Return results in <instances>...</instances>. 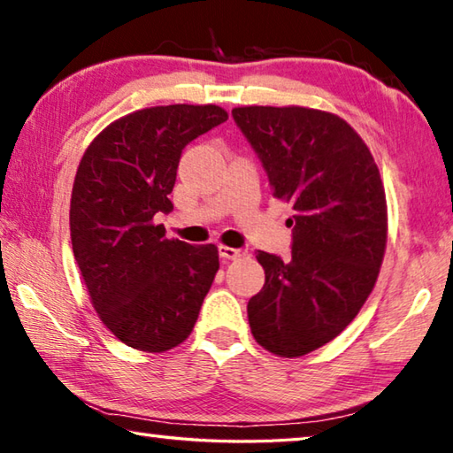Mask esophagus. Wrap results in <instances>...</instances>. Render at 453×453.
Returning a JSON list of instances; mask_svg holds the SVG:
<instances>
[{
	"label": "esophagus",
	"mask_w": 453,
	"mask_h": 453,
	"mask_svg": "<svg viewBox=\"0 0 453 453\" xmlns=\"http://www.w3.org/2000/svg\"><path fill=\"white\" fill-rule=\"evenodd\" d=\"M219 256L224 259H237V257L245 256V250L229 248V245H219Z\"/></svg>",
	"instance_id": "34e87169"
}]
</instances>
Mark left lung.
I'll return each instance as SVG.
<instances>
[{
  "label": "left lung",
  "instance_id": "obj_1",
  "mask_svg": "<svg viewBox=\"0 0 453 453\" xmlns=\"http://www.w3.org/2000/svg\"><path fill=\"white\" fill-rule=\"evenodd\" d=\"M272 196L294 205L291 257L257 251L265 283L248 303L251 334L281 357L326 346L362 310L388 242L380 170L348 121L310 107L232 110Z\"/></svg>",
  "mask_w": 453,
  "mask_h": 453
}]
</instances>
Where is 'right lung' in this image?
Instances as JSON below:
<instances>
[{"label":"right lung","instance_id":"obj_1","mask_svg":"<svg viewBox=\"0 0 453 453\" xmlns=\"http://www.w3.org/2000/svg\"><path fill=\"white\" fill-rule=\"evenodd\" d=\"M227 111L218 105H157L107 126L75 173L70 229L91 303L126 346L159 354L188 340L219 270L218 248L167 240L157 213L183 148Z\"/></svg>","mask_w":453,"mask_h":453}]
</instances>
